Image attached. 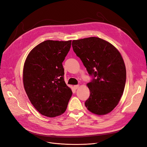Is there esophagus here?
I'll list each match as a JSON object with an SVG mask.
<instances>
[{
  "instance_id": "1",
  "label": "esophagus",
  "mask_w": 147,
  "mask_h": 147,
  "mask_svg": "<svg viewBox=\"0 0 147 147\" xmlns=\"http://www.w3.org/2000/svg\"><path fill=\"white\" fill-rule=\"evenodd\" d=\"M73 87H74V88L75 89H78V88L79 87V85H74V86H73Z\"/></svg>"
}]
</instances>
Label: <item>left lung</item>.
<instances>
[{
	"label": "left lung",
	"mask_w": 147,
	"mask_h": 147,
	"mask_svg": "<svg viewBox=\"0 0 147 147\" xmlns=\"http://www.w3.org/2000/svg\"><path fill=\"white\" fill-rule=\"evenodd\" d=\"M74 52L94 79L87 84L90 95L85 105L88 110L97 115L110 113L123 94L126 69L118 50L98 37L73 40Z\"/></svg>",
	"instance_id": "8db88e82"
}]
</instances>
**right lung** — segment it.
Masks as SVG:
<instances>
[{
    "label": "right lung",
    "instance_id": "obj_1",
    "mask_svg": "<svg viewBox=\"0 0 147 147\" xmlns=\"http://www.w3.org/2000/svg\"><path fill=\"white\" fill-rule=\"evenodd\" d=\"M71 40H46L38 44L25 60L23 82L30 103L41 115L50 118L65 112L72 91L63 80L62 62Z\"/></svg>",
    "mask_w": 147,
    "mask_h": 147
}]
</instances>
